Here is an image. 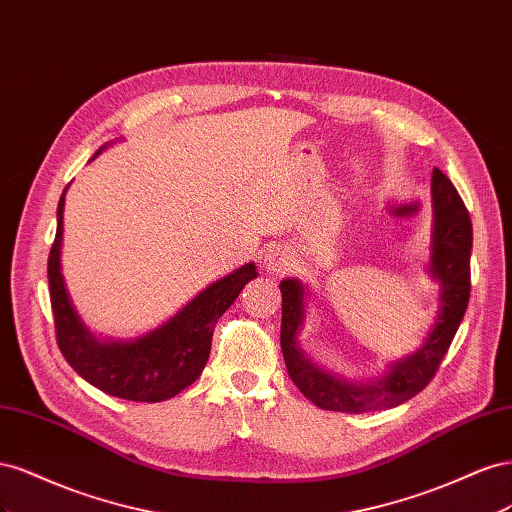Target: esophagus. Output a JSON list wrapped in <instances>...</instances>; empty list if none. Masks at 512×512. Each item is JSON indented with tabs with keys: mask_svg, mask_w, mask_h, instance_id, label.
<instances>
[{
	"mask_svg": "<svg viewBox=\"0 0 512 512\" xmlns=\"http://www.w3.org/2000/svg\"><path fill=\"white\" fill-rule=\"evenodd\" d=\"M292 265H294V256L284 245H273L265 254V267L275 275H284L286 271L292 269Z\"/></svg>",
	"mask_w": 512,
	"mask_h": 512,
	"instance_id": "esophagus-1",
	"label": "esophagus"
}]
</instances>
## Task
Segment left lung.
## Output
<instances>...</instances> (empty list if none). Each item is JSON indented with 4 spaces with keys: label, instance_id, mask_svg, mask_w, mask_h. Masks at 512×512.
Returning <instances> with one entry per match:
<instances>
[{
    "label": "left lung",
    "instance_id": "left-lung-1",
    "mask_svg": "<svg viewBox=\"0 0 512 512\" xmlns=\"http://www.w3.org/2000/svg\"><path fill=\"white\" fill-rule=\"evenodd\" d=\"M431 198V275L442 284L440 314L425 344L414 354L393 363L389 374L380 380L352 384L324 374L309 363L297 346V333L305 316L303 286L297 280H284L280 284L284 361L297 389L318 408L350 414L395 408L421 393L436 376L470 301L472 220L455 185L440 168H433Z\"/></svg>",
    "mask_w": 512,
    "mask_h": 512
}]
</instances>
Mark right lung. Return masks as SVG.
Masks as SVG:
<instances>
[{
    "mask_svg": "<svg viewBox=\"0 0 512 512\" xmlns=\"http://www.w3.org/2000/svg\"><path fill=\"white\" fill-rule=\"evenodd\" d=\"M66 190L57 205V235L49 254L51 307L61 354L76 374L113 397L147 404L175 397L203 374L215 322L258 275L254 262L213 282L160 329L134 342H100L76 316L61 275Z\"/></svg>",
    "mask_w": 512,
    "mask_h": 512,
    "instance_id": "add662e5",
    "label": "right lung"
}]
</instances>
